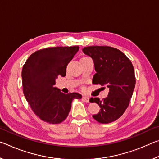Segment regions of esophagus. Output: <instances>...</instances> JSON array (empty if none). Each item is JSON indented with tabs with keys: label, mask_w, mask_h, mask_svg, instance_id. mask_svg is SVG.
<instances>
[{
	"label": "esophagus",
	"mask_w": 159,
	"mask_h": 159,
	"mask_svg": "<svg viewBox=\"0 0 159 159\" xmlns=\"http://www.w3.org/2000/svg\"><path fill=\"white\" fill-rule=\"evenodd\" d=\"M83 99L84 100L85 102H89L90 100V98H88L87 96H83Z\"/></svg>",
	"instance_id": "esophagus-1"
}]
</instances>
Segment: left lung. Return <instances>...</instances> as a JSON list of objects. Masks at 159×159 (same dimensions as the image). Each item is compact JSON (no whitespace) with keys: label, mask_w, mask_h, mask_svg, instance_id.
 <instances>
[{"label":"left lung","mask_w":159,"mask_h":159,"mask_svg":"<svg viewBox=\"0 0 159 159\" xmlns=\"http://www.w3.org/2000/svg\"><path fill=\"white\" fill-rule=\"evenodd\" d=\"M84 54L93 59L96 74L93 84L109 88L108 96L103 100L90 98L100 111L93 117L101 123H109L117 120L128 108L135 86L133 64L125 54L109 46H88L83 48Z\"/></svg>","instance_id":"1"}]
</instances>
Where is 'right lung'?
<instances>
[{"label": "right lung", "instance_id": "right-lung-1", "mask_svg": "<svg viewBox=\"0 0 159 159\" xmlns=\"http://www.w3.org/2000/svg\"><path fill=\"white\" fill-rule=\"evenodd\" d=\"M79 49V46L48 48L32 54L23 66V92L34 112L45 122H62L79 93L64 94L55 87L58 76H65L67 64Z\"/></svg>", "mask_w": 159, "mask_h": 159}]
</instances>
